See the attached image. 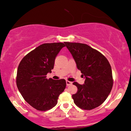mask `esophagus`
Segmentation results:
<instances>
[{
    "mask_svg": "<svg viewBox=\"0 0 131 131\" xmlns=\"http://www.w3.org/2000/svg\"><path fill=\"white\" fill-rule=\"evenodd\" d=\"M66 84H67V86H71L72 84V83L70 81H66Z\"/></svg>",
    "mask_w": 131,
    "mask_h": 131,
    "instance_id": "1",
    "label": "esophagus"
}]
</instances>
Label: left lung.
<instances>
[{"label": "left lung", "instance_id": "1", "mask_svg": "<svg viewBox=\"0 0 131 131\" xmlns=\"http://www.w3.org/2000/svg\"><path fill=\"white\" fill-rule=\"evenodd\" d=\"M78 69L85 78L83 84L75 82L78 91L72 97L77 106L84 110L95 108L104 102L113 86L112 68L102 53L84 43L65 42Z\"/></svg>", "mask_w": 131, "mask_h": 131}]
</instances>
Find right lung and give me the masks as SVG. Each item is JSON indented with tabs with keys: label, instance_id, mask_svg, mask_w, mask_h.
Listing matches in <instances>:
<instances>
[{
	"label": "right lung",
	"instance_id": "right-lung-1",
	"mask_svg": "<svg viewBox=\"0 0 131 131\" xmlns=\"http://www.w3.org/2000/svg\"><path fill=\"white\" fill-rule=\"evenodd\" d=\"M62 42L43 43L27 54L18 66L17 85L24 100L34 108L46 111L57 103L66 87L65 79H48L53 69L54 60L62 48Z\"/></svg>",
	"mask_w": 131,
	"mask_h": 131
}]
</instances>
